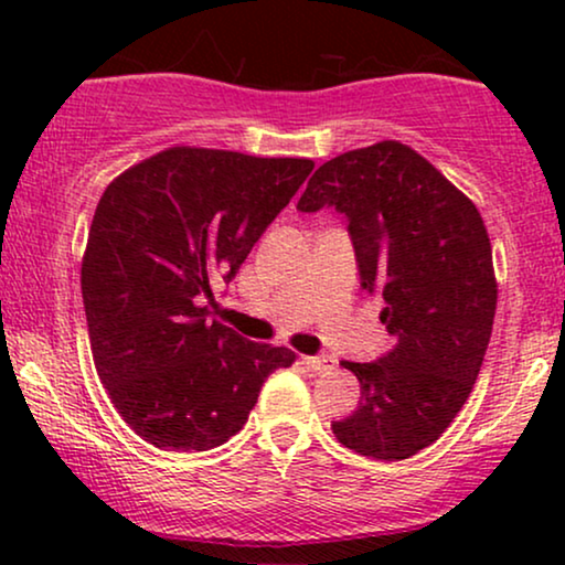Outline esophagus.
Returning <instances> with one entry per match:
<instances>
[{"mask_svg":"<svg viewBox=\"0 0 565 565\" xmlns=\"http://www.w3.org/2000/svg\"><path fill=\"white\" fill-rule=\"evenodd\" d=\"M303 362L313 370V373H329V370H334V365H337V360L331 358V354H316V358H303Z\"/></svg>","mask_w":565,"mask_h":565,"instance_id":"esophagus-1","label":"esophagus"}]
</instances>
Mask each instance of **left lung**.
Segmentation results:
<instances>
[{
	"instance_id": "left-lung-1",
	"label": "left lung",
	"mask_w": 565,
	"mask_h": 565,
	"mask_svg": "<svg viewBox=\"0 0 565 565\" xmlns=\"http://www.w3.org/2000/svg\"><path fill=\"white\" fill-rule=\"evenodd\" d=\"M321 207L347 218L360 282L383 296L393 337L375 362H342L360 406L331 429L367 458L406 460L450 427L483 365L497 313L489 234L478 207L398 141L316 169L298 211Z\"/></svg>"
}]
</instances>
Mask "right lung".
I'll return each mask as SVG.
<instances>
[{
	"label": "right lung",
	"mask_w": 565,
	"mask_h": 565,
	"mask_svg": "<svg viewBox=\"0 0 565 565\" xmlns=\"http://www.w3.org/2000/svg\"><path fill=\"white\" fill-rule=\"evenodd\" d=\"M311 169V159L174 146L99 198L82 259L92 358L118 414L159 450L223 445L267 377L296 360L211 321L204 303Z\"/></svg>",
	"instance_id": "add662e5"
}]
</instances>
